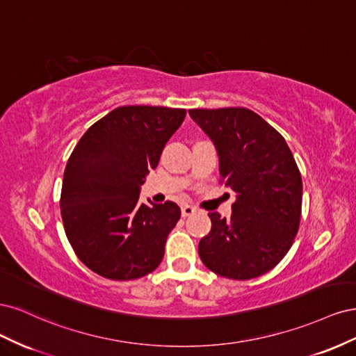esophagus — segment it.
Returning a JSON list of instances; mask_svg holds the SVG:
<instances>
[{"instance_id": "obj_1", "label": "esophagus", "mask_w": 356, "mask_h": 356, "mask_svg": "<svg viewBox=\"0 0 356 356\" xmlns=\"http://www.w3.org/2000/svg\"><path fill=\"white\" fill-rule=\"evenodd\" d=\"M195 212H196V208L191 207V204H184V207L181 208L182 217H190V215H193Z\"/></svg>"}]
</instances>
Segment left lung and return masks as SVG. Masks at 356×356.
<instances>
[{
    "instance_id": "1",
    "label": "left lung",
    "mask_w": 356,
    "mask_h": 356,
    "mask_svg": "<svg viewBox=\"0 0 356 356\" xmlns=\"http://www.w3.org/2000/svg\"><path fill=\"white\" fill-rule=\"evenodd\" d=\"M220 157V182L236 193L232 217L209 212L211 232L199 242L202 263L234 281L267 273L298 232L303 182L284 136L241 106L188 110Z\"/></svg>"
}]
</instances>
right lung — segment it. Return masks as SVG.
I'll return each mask as SVG.
<instances>
[{"mask_svg":"<svg viewBox=\"0 0 356 356\" xmlns=\"http://www.w3.org/2000/svg\"><path fill=\"white\" fill-rule=\"evenodd\" d=\"M184 108L118 106L93 123L71 153L63 174L60 215L80 261L113 281L152 273L165 255L181 209L148 207L139 187L184 122Z\"/></svg>","mask_w":356,"mask_h":356,"instance_id":"1","label":"right lung"}]
</instances>
